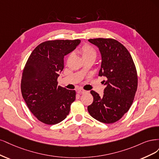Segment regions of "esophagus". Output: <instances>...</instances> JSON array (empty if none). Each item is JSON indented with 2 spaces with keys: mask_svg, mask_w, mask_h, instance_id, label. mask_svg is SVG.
Wrapping results in <instances>:
<instances>
[{
  "mask_svg": "<svg viewBox=\"0 0 159 159\" xmlns=\"http://www.w3.org/2000/svg\"><path fill=\"white\" fill-rule=\"evenodd\" d=\"M78 93H80V94H85V93H88V91L84 90H83V89H79V90H78Z\"/></svg>",
  "mask_w": 159,
  "mask_h": 159,
  "instance_id": "34e87169",
  "label": "esophagus"
}]
</instances>
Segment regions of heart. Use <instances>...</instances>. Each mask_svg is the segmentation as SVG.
Returning <instances> with one entry per match:
<instances>
[{
	"instance_id": "obj_1",
	"label": "heart",
	"mask_w": 159,
	"mask_h": 159,
	"mask_svg": "<svg viewBox=\"0 0 159 159\" xmlns=\"http://www.w3.org/2000/svg\"><path fill=\"white\" fill-rule=\"evenodd\" d=\"M79 52L83 59L93 58L95 59L96 56V50L89 45H84L80 49Z\"/></svg>"
}]
</instances>
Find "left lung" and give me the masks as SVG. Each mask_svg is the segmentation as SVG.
I'll use <instances>...</instances> for the list:
<instances>
[{"label": "left lung", "mask_w": 159, "mask_h": 159, "mask_svg": "<svg viewBox=\"0 0 159 159\" xmlns=\"http://www.w3.org/2000/svg\"><path fill=\"white\" fill-rule=\"evenodd\" d=\"M98 48L101 66L98 76H104L106 86L100 96L94 90L93 104L88 106L90 115L104 124H112L121 119L129 110L137 89V70L127 49L113 39H90Z\"/></svg>", "instance_id": "1"}]
</instances>
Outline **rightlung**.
<instances>
[{
  "mask_svg": "<svg viewBox=\"0 0 159 159\" xmlns=\"http://www.w3.org/2000/svg\"><path fill=\"white\" fill-rule=\"evenodd\" d=\"M80 39L53 40L34 49L25 65L21 80L23 98L37 119L54 125L68 116L75 90L58 86L64 57L80 44Z\"/></svg>",
  "mask_w": 159,
  "mask_h": 159,
  "instance_id": "obj_1",
  "label": "right lung"
}]
</instances>
